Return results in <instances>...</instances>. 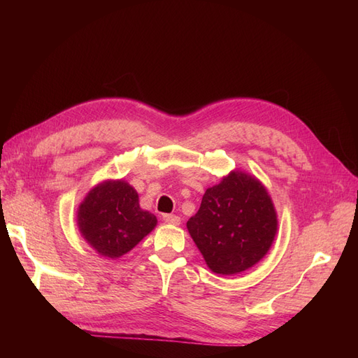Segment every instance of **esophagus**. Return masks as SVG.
Returning a JSON list of instances; mask_svg holds the SVG:
<instances>
[{"mask_svg": "<svg viewBox=\"0 0 358 358\" xmlns=\"http://www.w3.org/2000/svg\"><path fill=\"white\" fill-rule=\"evenodd\" d=\"M162 220H164L166 224H170V225H179L180 224V218L176 215H164V216H162Z\"/></svg>", "mask_w": 358, "mask_h": 358, "instance_id": "obj_1", "label": "esophagus"}]
</instances>
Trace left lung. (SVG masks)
Masks as SVG:
<instances>
[{"instance_id":"left-lung-1","label":"left lung","mask_w":358,"mask_h":358,"mask_svg":"<svg viewBox=\"0 0 358 358\" xmlns=\"http://www.w3.org/2000/svg\"><path fill=\"white\" fill-rule=\"evenodd\" d=\"M187 227L213 273L236 275L267 254L278 231V216L262 182L234 170L206 189Z\"/></svg>"}]
</instances>
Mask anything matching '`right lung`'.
<instances>
[{
    "mask_svg": "<svg viewBox=\"0 0 358 358\" xmlns=\"http://www.w3.org/2000/svg\"><path fill=\"white\" fill-rule=\"evenodd\" d=\"M78 225L100 255L119 258L155 229L157 216L140 208L138 194L129 183L106 180L80 203Z\"/></svg>",
    "mask_w": 358,
    "mask_h": 358,
    "instance_id": "1",
    "label": "right lung"
}]
</instances>
